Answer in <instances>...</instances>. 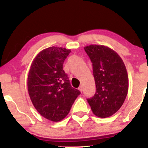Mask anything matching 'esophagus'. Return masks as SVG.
Here are the masks:
<instances>
[{
    "instance_id": "obj_1",
    "label": "esophagus",
    "mask_w": 148,
    "mask_h": 148,
    "mask_svg": "<svg viewBox=\"0 0 148 148\" xmlns=\"http://www.w3.org/2000/svg\"><path fill=\"white\" fill-rule=\"evenodd\" d=\"M79 90L81 92H82V91H83V88H82V86H80V87L79 88Z\"/></svg>"
}]
</instances>
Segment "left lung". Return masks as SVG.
<instances>
[{
	"mask_svg": "<svg viewBox=\"0 0 148 148\" xmlns=\"http://www.w3.org/2000/svg\"><path fill=\"white\" fill-rule=\"evenodd\" d=\"M92 63L96 92L88 102L99 118H108L123 106L128 92V74L120 56L109 47L91 45L84 47Z\"/></svg>",
	"mask_w": 148,
	"mask_h": 148,
	"instance_id": "1",
	"label": "left lung"
}]
</instances>
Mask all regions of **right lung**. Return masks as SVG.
<instances>
[{"label":"right lung","mask_w":148,"mask_h":148,"mask_svg":"<svg viewBox=\"0 0 148 148\" xmlns=\"http://www.w3.org/2000/svg\"><path fill=\"white\" fill-rule=\"evenodd\" d=\"M70 49L51 47L42 50L32 62L28 91L34 107L42 116L59 122L67 116L79 90L71 86L63 70Z\"/></svg>","instance_id":"add662e5"}]
</instances>
